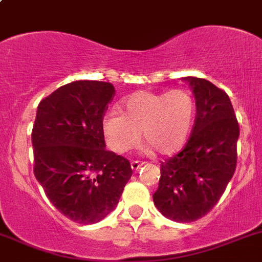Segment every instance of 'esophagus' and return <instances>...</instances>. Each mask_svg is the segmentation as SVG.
<instances>
[{
	"label": "esophagus",
	"mask_w": 262,
	"mask_h": 262,
	"mask_svg": "<svg viewBox=\"0 0 262 262\" xmlns=\"http://www.w3.org/2000/svg\"><path fill=\"white\" fill-rule=\"evenodd\" d=\"M143 165H144V162H141V161H132L130 167L133 171H138Z\"/></svg>",
	"instance_id": "1"
}]
</instances>
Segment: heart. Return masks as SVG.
Segmentation results:
<instances>
[{
  "instance_id": "obj_1",
  "label": "heart",
  "mask_w": 262,
  "mask_h": 262,
  "mask_svg": "<svg viewBox=\"0 0 262 262\" xmlns=\"http://www.w3.org/2000/svg\"><path fill=\"white\" fill-rule=\"evenodd\" d=\"M121 113H107L104 134L116 153H125L137 146L141 137L147 149L171 155L184 146L195 118V99L186 89L170 91H138L121 102Z\"/></svg>"
}]
</instances>
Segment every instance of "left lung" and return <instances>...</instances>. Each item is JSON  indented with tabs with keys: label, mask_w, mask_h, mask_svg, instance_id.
Masks as SVG:
<instances>
[{
	"label": "left lung",
	"mask_w": 262,
	"mask_h": 262,
	"mask_svg": "<svg viewBox=\"0 0 262 262\" xmlns=\"http://www.w3.org/2000/svg\"><path fill=\"white\" fill-rule=\"evenodd\" d=\"M191 87L196 118L181 152L161 165L153 203L166 218L190 223L212 210L237 165L239 125L228 95L204 78L184 77Z\"/></svg>",
	"instance_id": "obj_1"
}]
</instances>
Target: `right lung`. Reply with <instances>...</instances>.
I'll list each match as a JSON object with an SVG mask.
<instances>
[{
  "mask_svg": "<svg viewBox=\"0 0 262 262\" xmlns=\"http://www.w3.org/2000/svg\"><path fill=\"white\" fill-rule=\"evenodd\" d=\"M114 95L109 82L75 81L38 105L34 175L50 203L80 224L112 213L133 173L126 158L105 148L102 120Z\"/></svg>",
  "mask_w": 262,
  "mask_h": 262,
  "instance_id": "obj_1",
  "label": "right lung"
}]
</instances>
